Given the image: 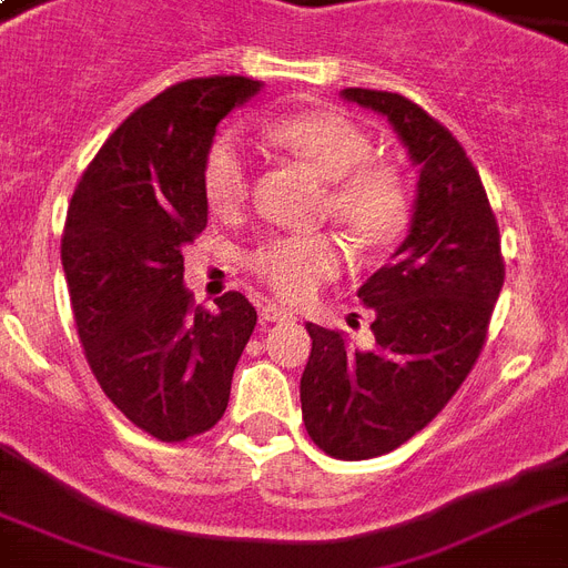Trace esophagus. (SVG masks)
<instances>
[{
  "instance_id": "1",
  "label": "esophagus",
  "mask_w": 568,
  "mask_h": 568,
  "mask_svg": "<svg viewBox=\"0 0 568 568\" xmlns=\"http://www.w3.org/2000/svg\"><path fill=\"white\" fill-rule=\"evenodd\" d=\"M258 318H262V321H288V318H292V310H288V306H283V303L267 301V303H262V310H258Z\"/></svg>"
}]
</instances>
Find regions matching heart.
Here are the masks:
<instances>
[{"label":"heart","mask_w":568,"mask_h":568,"mask_svg":"<svg viewBox=\"0 0 568 568\" xmlns=\"http://www.w3.org/2000/svg\"><path fill=\"white\" fill-rule=\"evenodd\" d=\"M267 138L321 182H329L327 214L365 247L400 230L404 182L388 164L372 162V138L336 111H306L274 120ZM203 191L214 212H235L250 194V162L235 135L214 138L203 162ZM253 274L283 297H306L338 274L342 250L329 235H276L250 253Z\"/></svg>","instance_id":"heart-1"}]
</instances>
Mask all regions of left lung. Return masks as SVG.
Here are the masks:
<instances>
[{"label":"left lung","instance_id":"obj_1","mask_svg":"<svg viewBox=\"0 0 568 568\" xmlns=\"http://www.w3.org/2000/svg\"><path fill=\"white\" fill-rule=\"evenodd\" d=\"M388 120L418 168L413 221L388 265L359 285L374 345L306 324L303 424L338 459L379 457L424 430L468 377L504 285L501 235L457 138L400 93L345 88Z\"/></svg>","mask_w":568,"mask_h":568}]
</instances>
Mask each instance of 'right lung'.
<instances>
[{
	"mask_svg": "<svg viewBox=\"0 0 568 568\" xmlns=\"http://www.w3.org/2000/svg\"><path fill=\"white\" fill-rule=\"evenodd\" d=\"M262 91L244 75L189 79L132 111L67 209L64 265L93 377L129 422L182 442L221 422L256 310L239 292L191 303L185 244L209 223L203 162L217 123Z\"/></svg>",
	"mask_w": 568,
	"mask_h": 568,
	"instance_id": "right-lung-1",
	"label": "right lung"
}]
</instances>
